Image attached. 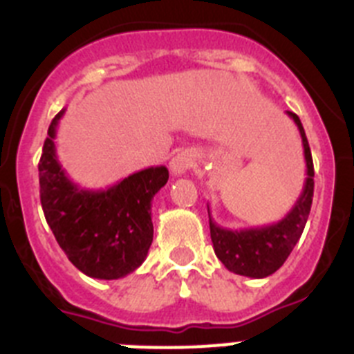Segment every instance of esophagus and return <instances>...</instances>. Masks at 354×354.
I'll return each mask as SVG.
<instances>
[{"label":"esophagus","mask_w":354,"mask_h":354,"mask_svg":"<svg viewBox=\"0 0 354 354\" xmlns=\"http://www.w3.org/2000/svg\"><path fill=\"white\" fill-rule=\"evenodd\" d=\"M193 165H195V158H193L192 152H189V150H180V152H177V154L171 158L170 171L175 177H180V175L186 174L189 168H193Z\"/></svg>","instance_id":"esophagus-1"}]
</instances>
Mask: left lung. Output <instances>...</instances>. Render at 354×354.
I'll use <instances>...</instances> for the list:
<instances>
[{
    "label": "left lung",
    "instance_id": "8db88e82",
    "mask_svg": "<svg viewBox=\"0 0 354 354\" xmlns=\"http://www.w3.org/2000/svg\"><path fill=\"white\" fill-rule=\"evenodd\" d=\"M287 115L292 118L301 134L306 179L301 195L296 200L294 207L287 212L286 218L277 223L264 225V227L239 228V230L234 228L232 230V228H223L216 223L211 216V207L207 205L209 228H211L212 248H214L216 257L223 262L228 271L243 274V277L266 278L280 270L301 237L303 228L310 214L312 196H314L312 152L299 117L292 111H287Z\"/></svg>",
    "mask_w": 354,
    "mask_h": 354
}]
</instances>
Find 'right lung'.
Here are the masks:
<instances>
[{"label":"right lung","mask_w":354,"mask_h":354,"mask_svg":"<svg viewBox=\"0 0 354 354\" xmlns=\"http://www.w3.org/2000/svg\"><path fill=\"white\" fill-rule=\"evenodd\" d=\"M65 109L53 118L39 162L44 216L60 248L81 273L118 280L147 259L154 227L152 198L168 180L167 167H150L106 189H83L71 179L56 156V127Z\"/></svg>","instance_id":"1"}]
</instances>
